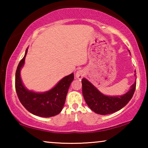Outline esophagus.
Segmentation results:
<instances>
[{"label": "esophagus", "instance_id": "esophagus-1", "mask_svg": "<svg viewBox=\"0 0 148 148\" xmlns=\"http://www.w3.org/2000/svg\"><path fill=\"white\" fill-rule=\"evenodd\" d=\"M85 75V72L83 70H79L76 73V77L78 79H82Z\"/></svg>", "mask_w": 148, "mask_h": 148}]
</instances>
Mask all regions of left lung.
Returning <instances> with one entry per match:
<instances>
[{
  "instance_id": "obj_1",
  "label": "left lung",
  "mask_w": 148,
  "mask_h": 148,
  "mask_svg": "<svg viewBox=\"0 0 148 148\" xmlns=\"http://www.w3.org/2000/svg\"><path fill=\"white\" fill-rule=\"evenodd\" d=\"M82 82L83 96L86 104L94 112L102 115L111 114L123 108L132 98L136 88L135 82L130 90L125 95L112 97L102 94L86 79H83Z\"/></svg>"
}]
</instances>
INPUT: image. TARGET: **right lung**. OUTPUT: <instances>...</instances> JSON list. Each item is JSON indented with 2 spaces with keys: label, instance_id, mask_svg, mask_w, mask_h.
Returning a JSON list of instances; mask_svg holds the SVG:
<instances>
[{
  "label": "right lung",
  "instance_id": "obj_1",
  "mask_svg": "<svg viewBox=\"0 0 148 148\" xmlns=\"http://www.w3.org/2000/svg\"><path fill=\"white\" fill-rule=\"evenodd\" d=\"M25 56L20 60L15 73V90L20 102L34 115L50 117L57 115L62 110L69 88L74 79L73 73L64 77L51 90L45 93H35L27 90L23 86L20 77V70L23 66Z\"/></svg>",
  "mask_w": 148,
  "mask_h": 148
}]
</instances>
